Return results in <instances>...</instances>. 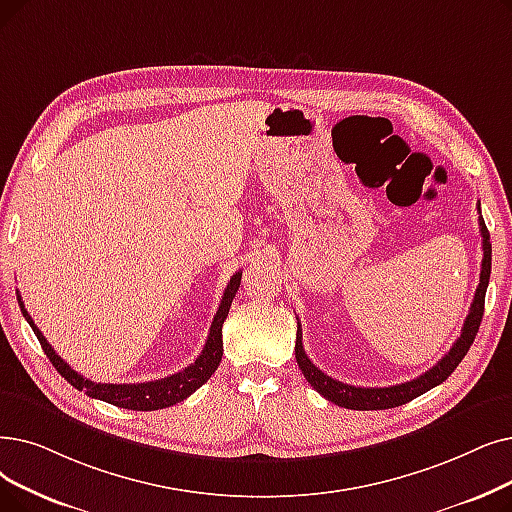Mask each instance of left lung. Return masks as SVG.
I'll return each mask as SVG.
<instances>
[{"label":"left lung","mask_w":512,"mask_h":512,"mask_svg":"<svg viewBox=\"0 0 512 512\" xmlns=\"http://www.w3.org/2000/svg\"><path fill=\"white\" fill-rule=\"evenodd\" d=\"M481 213V205L477 207ZM479 232L483 238V261H481V276H479V286L475 291V299L471 303L469 316L464 320L460 337L452 345V349L443 355V358L425 374L416 376V379L402 383V385H393V387H353L347 383H341L332 376L324 374L318 366L311 364L307 358V353L303 349V332H301V322H297V343H295V358L297 364L307 379V383L314 387L320 395H324L328 402L337 404L341 408L349 410H387L412 402L414 397L427 393L429 389L441 385L448 376L456 370V366L462 362V358L473 345L479 324L483 318V305H485V291L487 284H490V274H492V242H490V232L485 228V221L479 215Z\"/></svg>","instance_id":"obj_1"}]
</instances>
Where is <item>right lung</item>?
<instances>
[{"label": "right lung", "instance_id": "add662e5", "mask_svg": "<svg viewBox=\"0 0 512 512\" xmlns=\"http://www.w3.org/2000/svg\"><path fill=\"white\" fill-rule=\"evenodd\" d=\"M240 278L242 272H236L228 286L226 293L221 297L217 314L211 322L209 328V337L207 343L201 351V355L194 360V364H190L188 368H184L182 372L171 374L167 379L161 381H150V383H131V385H113V383H94L90 379H85L79 372H75L69 364H66L60 355L54 351V347L46 341V337L41 335V330L35 326V322L31 320L29 311L25 309V303H22L20 295H18V305L22 316L31 324L35 337L39 339L43 351L50 358V362L54 364V368L69 381L75 389L85 391V395H90L94 399H102L106 404H113L125 410H140V412H148V410H161V408H169L184 402L188 395H192L198 387H203L211 374L217 370L221 355H224V341H221V326H224V320L228 318V311L232 305V299L236 297V291L240 286Z\"/></svg>", "mask_w": 512, "mask_h": 512}]
</instances>
